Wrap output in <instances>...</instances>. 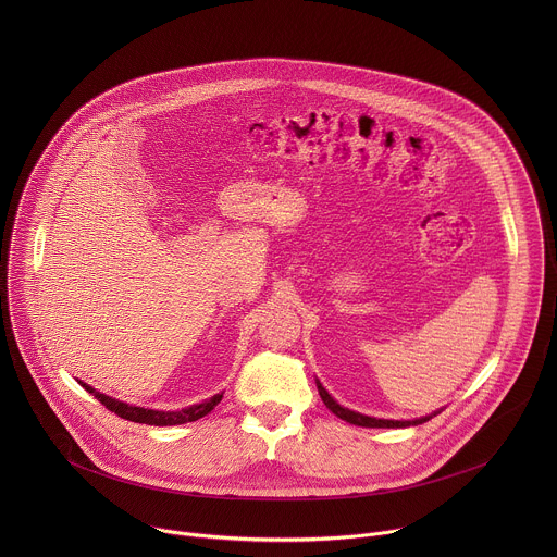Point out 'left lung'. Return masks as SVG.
<instances>
[{"label": "left lung", "mask_w": 557, "mask_h": 557, "mask_svg": "<svg viewBox=\"0 0 557 557\" xmlns=\"http://www.w3.org/2000/svg\"><path fill=\"white\" fill-rule=\"evenodd\" d=\"M319 397L323 398L325 407L336 413L338 418L351 422V424H358V426H386V429H395V426H411V424H422L426 422L431 416H424V418H418V420H380V418H371V416H362V413H356V411H349L345 407H341L334 398L330 397L323 386L318 382Z\"/></svg>", "instance_id": "8db88e82"}]
</instances>
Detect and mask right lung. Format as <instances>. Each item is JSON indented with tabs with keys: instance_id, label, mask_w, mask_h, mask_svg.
Listing matches in <instances>:
<instances>
[{
	"instance_id": "1",
	"label": "right lung",
	"mask_w": 557,
	"mask_h": 557,
	"mask_svg": "<svg viewBox=\"0 0 557 557\" xmlns=\"http://www.w3.org/2000/svg\"><path fill=\"white\" fill-rule=\"evenodd\" d=\"M87 393H91L94 397L98 398L109 411L117 413L120 418L124 420H131V422H139V424H154V426H169V424H184V422H195L199 418H203L206 413H210L216 403L223 398V395H216V397L208 398L199 405H193V407H186L182 411H154V409H144V407H133V405H126L122 400H115V398L104 397L100 393H96L94 388H89L87 384H81Z\"/></svg>"
}]
</instances>
